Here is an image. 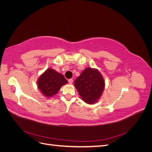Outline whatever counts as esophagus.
<instances>
[{
	"label": "esophagus",
	"instance_id": "34e87169",
	"mask_svg": "<svg viewBox=\"0 0 152 152\" xmlns=\"http://www.w3.org/2000/svg\"><path fill=\"white\" fill-rule=\"evenodd\" d=\"M73 79H69L68 80V82H69V84H72V83H73Z\"/></svg>",
	"mask_w": 152,
	"mask_h": 152
}]
</instances>
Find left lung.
Here are the masks:
<instances>
[{
    "label": "left lung",
    "instance_id": "obj_1",
    "mask_svg": "<svg viewBox=\"0 0 152 152\" xmlns=\"http://www.w3.org/2000/svg\"><path fill=\"white\" fill-rule=\"evenodd\" d=\"M105 82L102 73L96 68H86L74 81L81 99L87 104L98 102L104 89Z\"/></svg>",
    "mask_w": 152,
    "mask_h": 152
}]
</instances>
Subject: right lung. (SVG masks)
Masks as SVG:
<instances>
[{
	"label": "right lung",
	"mask_w": 152,
	"mask_h": 152,
	"mask_svg": "<svg viewBox=\"0 0 152 152\" xmlns=\"http://www.w3.org/2000/svg\"><path fill=\"white\" fill-rule=\"evenodd\" d=\"M38 89L45 98L56 95L61 87L68 83L64 76L53 68H48L37 80Z\"/></svg>",
	"instance_id": "obj_1"
}]
</instances>
